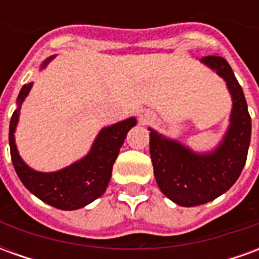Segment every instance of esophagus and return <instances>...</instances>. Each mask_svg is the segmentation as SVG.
Segmentation results:
<instances>
[{
  "instance_id": "esophagus-1",
  "label": "esophagus",
  "mask_w": 259,
  "mask_h": 259,
  "mask_svg": "<svg viewBox=\"0 0 259 259\" xmlns=\"http://www.w3.org/2000/svg\"><path fill=\"white\" fill-rule=\"evenodd\" d=\"M140 119L143 123H147L148 120H151L152 119V113L148 112V111H143V112L140 113Z\"/></svg>"
}]
</instances>
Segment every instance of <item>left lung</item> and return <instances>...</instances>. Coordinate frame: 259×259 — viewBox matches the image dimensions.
I'll return each mask as SVG.
<instances>
[{
  "mask_svg": "<svg viewBox=\"0 0 259 259\" xmlns=\"http://www.w3.org/2000/svg\"><path fill=\"white\" fill-rule=\"evenodd\" d=\"M201 62L217 72L232 96L229 127L215 150L195 152L150 127V154L159 190L180 206L215 200L232 187L244 168L251 140V118L244 93L228 61L209 55Z\"/></svg>",
  "mask_w": 259,
  "mask_h": 259,
  "instance_id": "8db88e82",
  "label": "left lung"
}]
</instances>
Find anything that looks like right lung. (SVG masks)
<instances>
[{"instance_id":"add662e5","label":"right lung","mask_w":259,"mask_h":259,"mask_svg":"<svg viewBox=\"0 0 259 259\" xmlns=\"http://www.w3.org/2000/svg\"><path fill=\"white\" fill-rule=\"evenodd\" d=\"M54 58L55 55L46 59L40 65V69L46 68ZM31 85L33 83L22 87L16 100L18 108L15 109L9 123V147L15 170L26 189L48 205L64 211L83 208L105 193L119 150L127 132L137 123V119L127 118L102 127L87 155L66 168L55 172H38L22 159L15 143V130L19 122L20 107L29 96Z\"/></svg>"}]
</instances>
